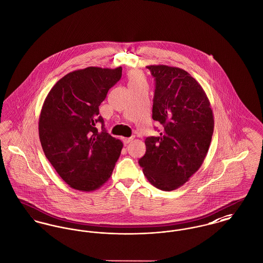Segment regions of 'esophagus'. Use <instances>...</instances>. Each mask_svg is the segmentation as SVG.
<instances>
[{
  "mask_svg": "<svg viewBox=\"0 0 263 263\" xmlns=\"http://www.w3.org/2000/svg\"><path fill=\"white\" fill-rule=\"evenodd\" d=\"M133 139H134V137H129V138H123V142H124L125 144H128V143H130V142L133 141Z\"/></svg>",
  "mask_w": 263,
  "mask_h": 263,
  "instance_id": "obj_1",
  "label": "esophagus"
}]
</instances>
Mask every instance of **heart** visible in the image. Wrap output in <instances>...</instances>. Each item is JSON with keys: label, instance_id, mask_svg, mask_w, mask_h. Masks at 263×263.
<instances>
[{"label": "heart", "instance_id": "1", "mask_svg": "<svg viewBox=\"0 0 263 263\" xmlns=\"http://www.w3.org/2000/svg\"><path fill=\"white\" fill-rule=\"evenodd\" d=\"M128 84H129L130 88H133V87L139 86L141 84H146V82H145V78L141 73L131 72L128 76Z\"/></svg>", "mask_w": 263, "mask_h": 263}]
</instances>
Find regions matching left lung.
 <instances>
[{
    "instance_id": "obj_1",
    "label": "left lung",
    "mask_w": 263,
    "mask_h": 263,
    "mask_svg": "<svg viewBox=\"0 0 263 263\" xmlns=\"http://www.w3.org/2000/svg\"><path fill=\"white\" fill-rule=\"evenodd\" d=\"M155 78L152 118L160 134L145 139L139 165L156 188L175 190L200 168L207 155L214 118L201 85L185 70L166 65L147 66Z\"/></svg>"
}]
</instances>
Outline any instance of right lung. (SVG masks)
<instances>
[{
    "label": "right lung",
    "instance_id": "1",
    "mask_svg": "<svg viewBox=\"0 0 263 263\" xmlns=\"http://www.w3.org/2000/svg\"><path fill=\"white\" fill-rule=\"evenodd\" d=\"M122 67H88L68 73L47 95L39 137L47 159L71 188L94 191L109 180L123 143L104 128L99 106L121 79ZM100 121L102 130L96 125Z\"/></svg>",
    "mask_w": 263,
    "mask_h": 263
}]
</instances>
